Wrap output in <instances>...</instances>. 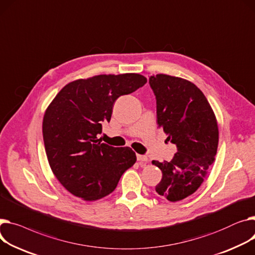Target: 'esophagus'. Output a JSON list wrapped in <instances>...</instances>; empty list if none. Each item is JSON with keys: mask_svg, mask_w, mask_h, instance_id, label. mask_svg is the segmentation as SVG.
I'll return each mask as SVG.
<instances>
[{"mask_svg": "<svg viewBox=\"0 0 255 255\" xmlns=\"http://www.w3.org/2000/svg\"><path fill=\"white\" fill-rule=\"evenodd\" d=\"M136 158H137V161H138V162H141V163H145V162H147V157H146V156H143V155H137V156H136Z\"/></svg>", "mask_w": 255, "mask_h": 255, "instance_id": "34e87169", "label": "esophagus"}]
</instances>
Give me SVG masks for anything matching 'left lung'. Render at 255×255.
Segmentation results:
<instances>
[{
	"label": "left lung",
	"instance_id": "left-lung-1",
	"mask_svg": "<svg viewBox=\"0 0 255 255\" xmlns=\"http://www.w3.org/2000/svg\"><path fill=\"white\" fill-rule=\"evenodd\" d=\"M157 99V122L176 144L171 161H152L162 171L156 192L170 202L194 194L207 176L218 145V126L207 98L196 85L164 74L149 77Z\"/></svg>",
	"mask_w": 255,
	"mask_h": 255
}]
</instances>
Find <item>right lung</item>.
<instances>
[{
	"label": "right lung",
	"instance_id": "right-lung-1",
	"mask_svg": "<svg viewBox=\"0 0 255 255\" xmlns=\"http://www.w3.org/2000/svg\"><path fill=\"white\" fill-rule=\"evenodd\" d=\"M138 74L99 75L73 81L58 92L43 119V138L51 170L64 188L85 201L110 195L136 162L129 147L97 138L110 122L115 101L142 87Z\"/></svg>",
	"mask_w": 255,
	"mask_h": 255
}]
</instances>
